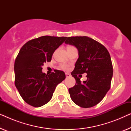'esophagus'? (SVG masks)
Masks as SVG:
<instances>
[{
  "instance_id": "34e87169",
  "label": "esophagus",
  "mask_w": 131,
  "mask_h": 131,
  "mask_svg": "<svg viewBox=\"0 0 131 131\" xmlns=\"http://www.w3.org/2000/svg\"><path fill=\"white\" fill-rule=\"evenodd\" d=\"M71 76L70 74H69V73H66V76L67 77V78H69V77H70Z\"/></svg>"
}]
</instances>
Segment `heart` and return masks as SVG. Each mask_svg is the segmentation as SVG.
Here are the masks:
<instances>
[{"mask_svg":"<svg viewBox=\"0 0 131 131\" xmlns=\"http://www.w3.org/2000/svg\"><path fill=\"white\" fill-rule=\"evenodd\" d=\"M61 67L64 69H68V67L66 65H65V64H62V65H61Z\"/></svg>","mask_w":131,"mask_h":131,"instance_id":"obj_1","label":"heart"}]
</instances>
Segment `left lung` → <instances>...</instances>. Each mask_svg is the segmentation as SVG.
Instances as JSON below:
<instances>
[{
	"label": "left lung",
	"mask_w": 131,
	"mask_h": 131,
	"mask_svg": "<svg viewBox=\"0 0 131 131\" xmlns=\"http://www.w3.org/2000/svg\"><path fill=\"white\" fill-rule=\"evenodd\" d=\"M65 43L76 46L79 52L71 73L76 79V85L69 89L71 99L83 108L95 106L110 88L113 66L110 53L104 46L87 36L69 37ZM85 72L87 80L81 82L77 75Z\"/></svg>",
	"instance_id": "obj_1"
}]
</instances>
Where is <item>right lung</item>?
I'll list each match as a JSON object with an SVG mask.
<instances>
[{
  "label": "right lung",
  "instance_id": "1",
  "mask_svg": "<svg viewBox=\"0 0 131 131\" xmlns=\"http://www.w3.org/2000/svg\"><path fill=\"white\" fill-rule=\"evenodd\" d=\"M66 39L45 36L28 41L21 48L14 64L15 85L28 104L35 107L46 104L57 85L65 79L64 71L55 70L46 75L42 67L51 61L53 52Z\"/></svg>",
  "mask_w": 131,
  "mask_h": 131
}]
</instances>
